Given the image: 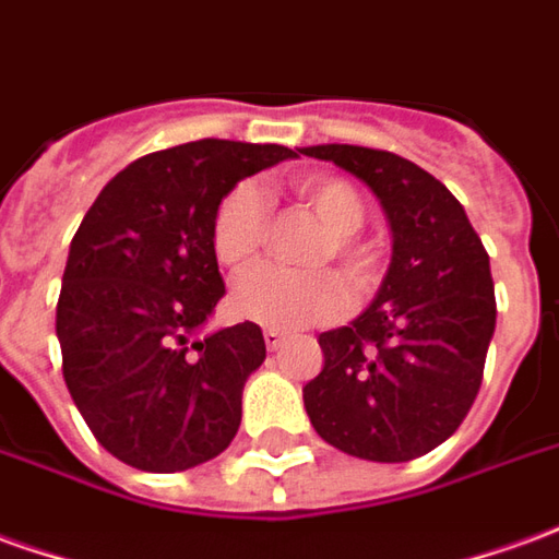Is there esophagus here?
<instances>
[{
    "label": "esophagus",
    "instance_id": "esophagus-1",
    "mask_svg": "<svg viewBox=\"0 0 559 559\" xmlns=\"http://www.w3.org/2000/svg\"><path fill=\"white\" fill-rule=\"evenodd\" d=\"M263 338H266L269 350H278V347L287 342V333H281V330H272V326H269V330H263Z\"/></svg>",
    "mask_w": 559,
    "mask_h": 559
}]
</instances>
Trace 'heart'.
<instances>
[{"mask_svg": "<svg viewBox=\"0 0 559 559\" xmlns=\"http://www.w3.org/2000/svg\"><path fill=\"white\" fill-rule=\"evenodd\" d=\"M296 197L308 202L330 229L326 253L342 263L350 284H366L374 272V253L354 233L362 226L366 202L342 178H299ZM266 239V199L253 181L236 185L217 205L212 221V251L226 269L251 263ZM236 314L272 330H302L335 318L345 308V287L330 272H293L263 263L245 272L233 287Z\"/></svg>", "mask_w": 559, "mask_h": 559, "instance_id": "b5f03b06", "label": "heart"}]
</instances>
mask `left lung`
Here are the masks:
<instances>
[{
    "instance_id": "left-lung-1",
    "label": "left lung",
    "mask_w": 559,
    "mask_h": 559,
    "mask_svg": "<svg viewBox=\"0 0 559 559\" xmlns=\"http://www.w3.org/2000/svg\"><path fill=\"white\" fill-rule=\"evenodd\" d=\"M299 154L360 178L393 241L372 306L318 335L323 369L302 388L311 427L360 460H415L454 436L481 388L497 330L490 257L454 193L412 159L357 144Z\"/></svg>"
}]
</instances>
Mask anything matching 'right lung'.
I'll return each mask as SVG.
<instances>
[{
	"label": "right lung",
	"instance_id": "obj_1",
	"mask_svg": "<svg viewBox=\"0 0 559 559\" xmlns=\"http://www.w3.org/2000/svg\"><path fill=\"white\" fill-rule=\"evenodd\" d=\"M299 157L284 144H178L103 187L69 245L57 302L62 378L108 454L142 472H185L229 448L241 390L266 360L245 320L190 338L224 299L212 251L221 199Z\"/></svg>",
	"mask_w": 559,
	"mask_h": 559
}]
</instances>
